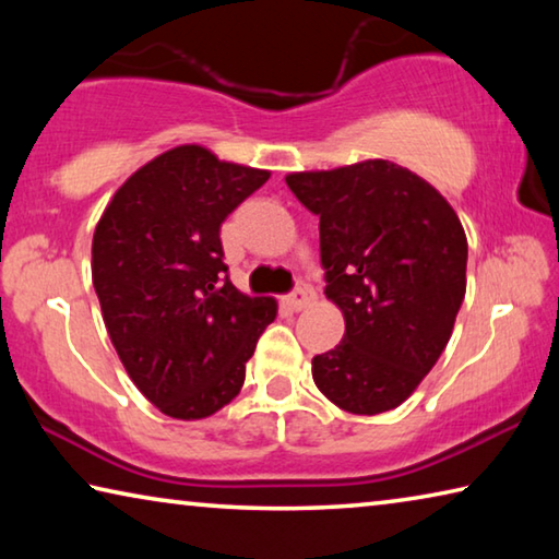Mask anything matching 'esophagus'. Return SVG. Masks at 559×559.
Segmentation results:
<instances>
[{
    "mask_svg": "<svg viewBox=\"0 0 559 559\" xmlns=\"http://www.w3.org/2000/svg\"><path fill=\"white\" fill-rule=\"evenodd\" d=\"M313 300H316V290L310 288V286H306V283H300L298 288H293V290L288 293V296H286V302H288V306H290L293 310L308 308Z\"/></svg>",
    "mask_w": 559,
    "mask_h": 559,
    "instance_id": "esophagus-1",
    "label": "esophagus"
}]
</instances>
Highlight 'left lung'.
Masks as SVG:
<instances>
[{
    "mask_svg": "<svg viewBox=\"0 0 559 559\" xmlns=\"http://www.w3.org/2000/svg\"><path fill=\"white\" fill-rule=\"evenodd\" d=\"M286 182L320 216L325 296L345 316L340 345L313 357L318 390L345 412H390L437 365L466 296L459 216L427 179L386 159Z\"/></svg>",
    "mask_w": 559,
    "mask_h": 559,
    "instance_id": "left-lung-1",
    "label": "left lung"
}]
</instances>
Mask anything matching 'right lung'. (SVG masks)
Here are the masks:
<instances>
[{
    "label": "right lung",
    "instance_id": "add662e5",
    "mask_svg": "<svg viewBox=\"0 0 559 559\" xmlns=\"http://www.w3.org/2000/svg\"><path fill=\"white\" fill-rule=\"evenodd\" d=\"M266 169L182 145L140 167L93 234V288L108 335L159 412L204 419L239 394L276 300L234 288L222 224Z\"/></svg>",
    "mask_w": 559,
    "mask_h": 559
}]
</instances>
